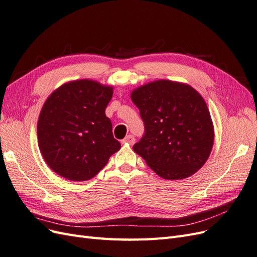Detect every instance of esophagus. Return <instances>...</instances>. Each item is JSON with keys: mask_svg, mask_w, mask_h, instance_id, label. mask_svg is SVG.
Instances as JSON below:
<instances>
[{"mask_svg": "<svg viewBox=\"0 0 257 257\" xmlns=\"http://www.w3.org/2000/svg\"><path fill=\"white\" fill-rule=\"evenodd\" d=\"M123 144H128V145H134L135 144V137L133 135H127L125 138L122 141Z\"/></svg>", "mask_w": 257, "mask_h": 257, "instance_id": "esophagus-1", "label": "esophagus"}]
</instances>
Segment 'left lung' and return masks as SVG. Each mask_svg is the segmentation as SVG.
Segmentation results:
<instances>
[{"label":"left lung","instance_id":"obj_1","mask_svg":"<svg viewBox=\"0 0 257 257\" xmlns=\"http://www.w3.org/2000/svg\"><path fill=\"white\" fill-rule=\"evenodd\" d=\"M131 98L145 124V134L133 149L155 174L179 180L204 166L214 131L207 104L195 89L162 79L135 89Z\"/></svg>","mask_w":257,"mask_h":257}]
</instances>
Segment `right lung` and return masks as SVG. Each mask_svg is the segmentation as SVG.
<instances>
[{"label":"right lung","mask_w":257,"mask_h":257,"mask_svg":"<svg viewBox=\"0 0 257 257\" xmlns=\"http://www.w3.org/2000/svg\"><path fill=\"white\" fill-rule=\"evenodd\" d=\"M113 89L80 79L62 84L46 99L37 122L38 147L47 165L72 181H85L103 169L120 143L105 109Z\"/></svg>","instance_id":"add662e5"}]
</instances>
